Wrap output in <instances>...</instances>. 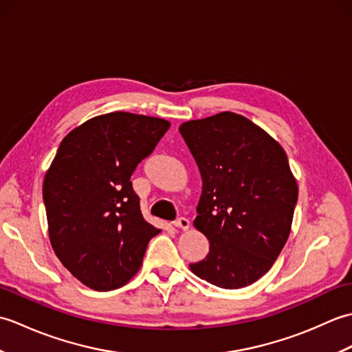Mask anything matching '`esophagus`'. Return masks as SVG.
<instances>
[{"label":"esophagus","mask_w":352,"mask_h":352,"mask_svg":"<svg viewBox=\"0 0 352 352\" xmlns=\"http://www.w3.org/2000/svg\"><path fill=\"white\" fill-rule=\"evenodd\" d=\"M174 226L177 228H182V230H189L190 222L188 218H178L177 221H174Z\"/></svg>","instance_id":"34e87169"}]
</instances>
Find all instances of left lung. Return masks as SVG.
Returning <instances> with one entry per match:
<instances>
[{
	"label": "left lung",
	"instance_id": "obj_1",
	"mask_svg": "<svg viewBox=\"0 0 352 352\" xmlns=\"http://www.w3.org/2000/svg\"><path fill=\"white\" fill-rule=\"evenodd\" d=\"M203 190L193 226L210 242L190 271L222 289L261 278L286 245L298 201L287 155L248 118L222 113L180 125Z\"/></svg>",
	"mask_w": 352,
	"mask_h": 352
}]
</instances>
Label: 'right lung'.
<instances>
[{
	"instance_id": "right-lung-1",
	"label": "right lung",
	"mask_w": 352,
	"mask_h": 352,
	"mask_svg": "<svg viewBox=\"0 0 352 352\" xmlns=\"http://www.w3.org/2000/svg\"><path fill=\"white\" fill-rule=\"evenodd\" d=\"M169 126L162 118L113 111L74 129L58 146L43 180L50 242L87 287L124 286L160 233L142 216L130 177Z\"/></svg>"
}]
</instances>
